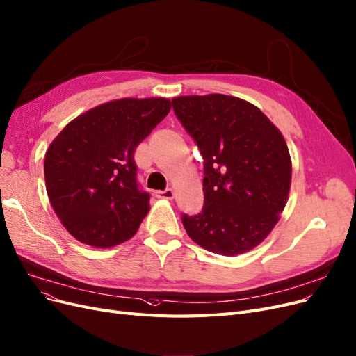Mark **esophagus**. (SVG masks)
Here are the masks:
<instances>
[{
    "instance_id": "1",
    "label": "esophagus",
    "mask_w": 356,
    "mask_h": 356,
    "mask_svg": "<svg viewBox=\"0 0 356 356\" xmlns=\"http://www.w3.org/2000/svg\"><path fill=\"white\" fill-rule=\"evenodd\" d=\"M156 195L159 199H166V200H170L174 199L175 195V191L172 188H166V190H162V191H156Z\"/></svg>"
}]
</instances>
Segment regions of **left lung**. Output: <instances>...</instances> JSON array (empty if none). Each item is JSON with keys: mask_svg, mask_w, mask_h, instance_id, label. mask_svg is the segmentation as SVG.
<instances>
[{"mask_svg": "<svg viewBox=\"0 0 356 356\" xmlns=\"http://www.w3.org/2000/svg\"><path fill=\"white\" fill-rule=\"evenodd\" d=\"M203 156L204 206L182 216L190 238L216 254L261 244L289 200L291 159L280 129L254 104L225 94L172 99Z\"/></svg>", "mask_w": 356, "mask_h": 356, "instance_id": "left-lung-1", "label": "left lung"}]
</instances>
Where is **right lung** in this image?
Wrapping results in <instances>:
<instances>
[{
    "instance_id": "right-lung-1",
    "label": "right lung",
    "mask_w": 356,
    "mask_h": 356,
    "mask_svg": "<svg viewBox=\"0 0 356 356\" xmlns=\"http://www.w3.org/2000/svg\"><path fill=\"white\" fill-rule=\"evenodd\" d=\"M170 107L165 97L112 100L70 120L53 140L44 161L45 188L72 237L97 249L134 237L150 211L134 152Z\"/></svg>"
}]
</instances>
